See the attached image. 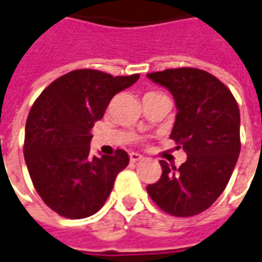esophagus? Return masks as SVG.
Listing matches in <instances>:
<instances>
[{
  "instance_id": "1",
  "label": "esophagus",
  "mask_w": 262,
  "mask_h": 262,
  "mask_svg": "<svg viewBox=\"0 0 262 262\" xmlns=\"http://www.w3.org/2000/svg\"><path fill=\"white\" fill-rule=\"evenodd\" d=\"M129 156H130V161H132V163H137V161L144 160V156H142V155H140V153L132 152L130 155H129Z\"/></svg>"
}]
</instances>
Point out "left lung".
I'll use <instances>...</instances> for the list:
<instances>
[{"instance_id": "8db88e82", "label": "left lung", "mask_w": 262, "mask_h": 262, "mask_svg": "<svg viewBox=\"0 0 262 262\" xmlns=\"http://www.w3.org/2000/svg\"><path fill=\"white\" fill-rule=\"evenodd\" d=\"M175 99L172 140L187 153L179 168L160 160L161 178L146 191L161 210L192 216L226 188L241 150L239 109L231 91L203 70L183 67L146 74Z\"/></svg>"}]
</instances>
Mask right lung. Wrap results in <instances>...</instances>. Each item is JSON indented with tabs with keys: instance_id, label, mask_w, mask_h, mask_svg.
I'll return each mask as SVG.
<instances>
[{
	"instance_id": "right-lung-1",
	"label": "right lung",
	"mask_w": 262,
	"mask_h": 262,
	"mask_svg": "<svg viewBox=\"0 0 262 262\" xmlns=\"http://www.w3.org/2000/svg\"><path fill=\"white\" fill-rule=\"evenodd\" d=\"M140 78L75 70L51 83L32 106L25 125L24 157L32 183L59 215L80 220L101 210L129 155L90 156L91 129L112 98Z\"/></svg>"
}]
</instances>
